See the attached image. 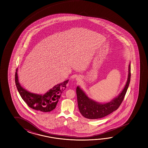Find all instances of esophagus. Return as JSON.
<instances>
[{
  "mask_svg": "<svg viewBox=\"0 0 148 148\" xmlns=\"http://www.w3.org/2000/svg\"><path fill=\"white\" fill-rule=\"evenodd\" d=\"M81 78L79 77H77L76 78V80L77 81L80 80Z\"/></svg>",
  "mask_w": 148,
  "mask_h": 148,
  "instance_id": "obj_1",
  "label": "esophagus"
}]
</instances>
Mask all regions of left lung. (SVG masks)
<instances>
[{
    "mask_svg": "<svg viewBox=\"0 0 148 148\" xmlns=\"http://www.w3.org/2000/svg\"><path fill=\"white\" fill-rule=\"evenodd\" d=\"M130 62L128 66V75L126 85L122 91L118 96L114 98L109 102L101 103L97 102L88 97L80 87L78 86L76 89L77 95L78 108L82 115L85 118L95 119L103 118L110 114L118 109L121 104L126 93L129 86L131 77Z\"/></svg>",
    "mask_w": 148,
    "mask_h": 148,
    "instance_id": "left-lung-1",
    "label": "left lung"
}]
</instances>
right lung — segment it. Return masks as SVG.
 Instances as JSON below:
<instances>
[{"label": "right lung", "mask_w": 148, "mask_h": 148, "mask_svg": "<svg viewBox=\"0 0 148 148\" xmlns=\"http://www.w3.org/2000/svg\"><path fill=\"white\" fill-rule=\"evenodd\" d=\"M18 69L15 74V82L19 94L30 108L41 112H49L54 110L62 92L66 88L69 80L58 84L45 94H38L28 91L21 86L19 82Z\"/></svg>", "instance_id": "obj_1"}]
</instances>
